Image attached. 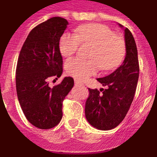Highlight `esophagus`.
Masks as SVG:
<instances>
[{
	"mask_svg": "<svg viewBox=\"0 0 157 157\" xmlns=\"http://www.w3.org/2000/svg\"><path fill=\"white\" fill-rule=\"evenodd\" d=\"M74 81H75V84H76V85H81V86H82V85H84V84H83L82 81H80V80H77V79H75Z\"/></svg>",
	"mask_w": 157,
	"mask_h": 157,
	"instance_id": "34e87169",
	"label": "esophagus"
}]
</instances>
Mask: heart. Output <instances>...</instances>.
I'll use <instances>...</instances> for the list:
<instances>
[{
  "instance_id": "1",
  "label": "heart",
  "mask_w": 157,
  "mask_h": 157,
  "mask_svg": "<svg viewBox=\"0 0 157 157\" xmlns=\"http://www.w3.org/2000/svg\"><path fill=\"white\" fill-rule=\"evenodd\" d=\"M75 35L64 33L59 41L60 53L67 58L74 54L80 43L92 45L89 60L69 58L65 62V70L77 79L84 80L92 76L99 67L103 70L116 68L126 53L125 41L114 35L108 27L100 24H88L75 29Z\"/></svg>"
}]
</instances>
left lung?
<instances>
[{
    "instance_id": "1",
    "label": "left lung",
    "mask_w": 157,
    "mask_h": 157,
    "mask_svg": "<svg viewBox=\"0 0 157 157\" xmlns=\"http://www.w3.org/2000/svg\"><path fill=\"white\" fill-rule=\"evenodd\" d=\"M124 30L126 57L119 67L97 80L106 89H90L85 102V117L91 126L100 130L118 126L126 117L133 102L139 77V63L135 40L129 30ZM102 92L101 93V92Z\"/></svg>"
}]
</instances>
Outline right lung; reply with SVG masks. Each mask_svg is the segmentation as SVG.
<instances>
[{"label": "right lung", "instance_id": "right-lung-1", "mask_svg": "<svg viewBox=\"0 0 157 157\" xmlns=\"http://www.w3.org/2000/svg\"><path fill=\"white\" fill-rule=\"evenodd\" d=\"M69 24L65 19L52 17L31 30L22 46L16 66V93L22 111L33 126L47 129L62 118V102L74 80L65 77L50 88V77L62 76V57L59 41Z\"/></svg>", "mask_w": 157, "mask_h": 157}]
</instances>
